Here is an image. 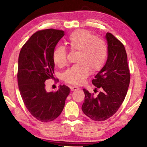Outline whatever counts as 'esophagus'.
Wrapping results in <instances>:
<instances>
[{
  "mask_svg": "<svg viewBox=\"0 0 147 147\" xmlns=\"http://www.w3.org/2000/svg\"><path fill=\"white\" fill-rule=\"evenodd\" d=\"M79 88L76 86H71V91H74V90H78Z\"/></svg>",
  "mask_w": 147,
  "mask_h": 147,
  "instance_id": "esophagus-1",
  "label": "esophagus"
}]
</instances>
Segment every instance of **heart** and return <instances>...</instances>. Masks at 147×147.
Returning <instances> with one entry per match:
<instances>
[{
  "instance_id": "obj_1",
  "label": "heart",
  "mask_w": 147,
  "mask_h": 147,
  "mask_svg": "<svg viewBox=\"0 0 147 147\" xmlns=\"http://www.w3.org/2000/svg\"><path fill=\"white\" fill-rule=\"evenodd\" d=\"M67 43L73 51H78L77 63L69 67L63 74L65 82L81 85L92 71L100 69L105 63L107 47L102 39L95 37L85 30L74 31L69 36ZM53 61L59 66L66 63V50L63 46H57L53 51Z\"/></svg>"
}]
</instances>
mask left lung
Segmentation results:
<instances>
[{"instance_id": "obj_1", "label": "left lung", "mask_w": 147, "mask_h": 147, "mask_svg": "<svg viewBox=\"0 0 147 147\" xmlns=\"http://www.w3.org/2000/svg\"><path fill=\"white\" fill-rule=\"evenodd\" d=\"M108 57L92 83L100 89L97 96L83 88L85 100L82 111L86 116L96 121H103L112 116L123 102L130 82L125 48L119 40L107 33ZM96 88H95L96 90Z\"/></svg>"}]
</instances>
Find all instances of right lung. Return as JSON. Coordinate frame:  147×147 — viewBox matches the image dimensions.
<instances>
[{
    "label": "right lung",
    "mask_w": 147,
    "mask_h": 147,
    "mask_svg": "<svg viewBox=\"0 0 147 147\" xmlns=\"http://www.w3.org/2000/svg\"><path fill=\"white\" fill-rule=\"evenodd\" d=\"M64 35L62 30L47 29L34 33L22 47L18 59V82L24 105L33 117L43 123L61 114L70 88L60 85L57 92H47L45 81L53 78V51Z\"/></svg>",
    "instance_id": "1"
}]
</instances>
